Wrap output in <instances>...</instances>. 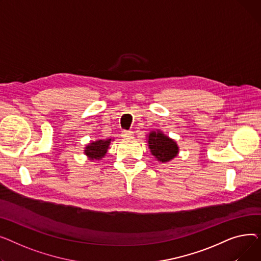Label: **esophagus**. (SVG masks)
<instances>
[{"label":"esophagus","mask_w":261,"mask_h":261,"mask_svg":"<svg viewBox=\"0 0 261 261\" xmlns=\"http://www.w3.org/2000/svg\"><path fill=\"white\" fill-rule=\"evenodd\" d=\"M121 136L123 138H126V139H128V138L133 137V132L132 130H123V132H122Z\"/></svg>","instance_id":"obj_1"}]
</instances>
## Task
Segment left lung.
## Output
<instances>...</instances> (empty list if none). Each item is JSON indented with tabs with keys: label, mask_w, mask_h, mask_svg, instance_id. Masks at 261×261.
Listing matches in <instances>:
<instances>
[{
	"label": "left lung",
	"mask_w": 261,
	"mask_h": 261,
	"mask_svg": "<svg viewBox=\"0 0 261 261\" xmlns=\"http://www.w3.org/2000/svg\"><path fill=\"white\" fill-rule=\"evenodd\" d=\"M147 138L151 155L155 156L158 161L165 163L171 161L178 155L179 147L177 143L171 138L165 136L162 132L152 130L148 134Z\"/></svg>",
	"instance_id": "1"
}]
</instances>
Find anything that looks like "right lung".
I'll return each instance as SVG.
<instances>
[{"mask_svg": "<svg viewBox=\"0 0 261 261\" xmlns=\"http://www.w3.org/2000/svg\"><path fill=\"white\" fill-rule=\"evenodd\" d=\"M111 141L112 139L93 141L86 145L84 149V154L90 160H101L106 155L107 149H109V146L111 144Z\"/></svg>", "mask_w": 261, "mask_h": 261, "instance_id": "1", "label": "right lung"}]
</instances>
